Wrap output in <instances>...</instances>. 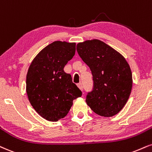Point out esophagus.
Returning <instances> with one entry per match:
<instances>
[{"mask_svg": "<svg viewBox=\"0 0 152 152\" xmlns=\"http://www.w3.org/2000/svg\"><path fill=\"white\" fill-rule=\"evenodd\" d=\"M78 87L79 88V89H80V90H81V91H83V84H82V83L78 84Z\"/></svg>", "mask_w": 152, "mask_h": 152, "instance_id": "34e87169", "label": "esophagus"}]
</instances>
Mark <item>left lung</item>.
<instances>
[{
  "label": "left lung",
  "mask_w": 152,
  "mask_h": 152,
  "mask_svg": "<svg viewBox=\"0 0 152 152\" xmlns=\"http://www.w3.org/2000/svg\"><path fill=\"white\" fill-rule=\"evenodd\" d=\"M78 55L93 75V90L87 105L103 117L115 115L128 100L132 87L130 67L123 56L98 39L86 40L76 46Z\"/></svg>",
  "instance_id": "obj_1"
}]
</instances>
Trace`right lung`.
<instances>
[{"label":"right lung","instance_id":"right-lung-1","mask_svg":"<svg viewBox=\"0 0 152 152\" xmlns=\"http://www.w3.org/2000/svg\"><path fill=\"white\" fill-rule=\"evenodd\" d=\"M75 52L76 43L55 41L44 48L29 67L27 97L36 112L48 121L64 118L73 100L82 96L71 75L64 71Z\"/></svg>","mask_w":152,"mask_h":152}]
</instances>
